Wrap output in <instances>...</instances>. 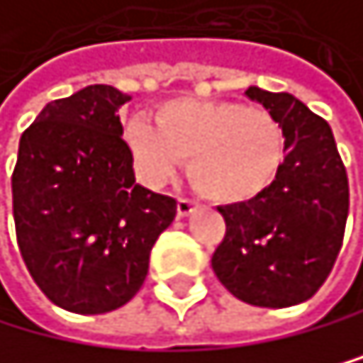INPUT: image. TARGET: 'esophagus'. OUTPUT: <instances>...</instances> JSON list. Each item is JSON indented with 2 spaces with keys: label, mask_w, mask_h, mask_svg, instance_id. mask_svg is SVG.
I'll return each mask as SVG.
<instances>
[{
  "label": "esophagus",
  "mask_w": 363,
  "mask_h": 363,
  "mask_svg": "<svg viewBox=\"0 0 363 363\" xmlns=\"http://www.w3.org/2000/svg\"><path fill=\"white\" fill-rule=\"evenodd\" d=\"M196 210V203L192 199H178V217H189Z\"/></svg>",
  "instance_id": "esophagus-1"
}]
</instances>
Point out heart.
Masks as SVG:
<instances>
[{"label":"heart","mask_w":363,"mask_h":363,"mask_svg":"<svg viewBox=\"0 0 363 363\" xmlns=\"http://www.w3.org/2000/svg\"><path fill=\"white\" fill-rule=\"evenodd\" d=\"M123 144L146 185H162L187 157L189 183L215 203L263 194L286 160L284 128L270 111L228 100L164 102L157 123L128 121Z\"/></svg>","instance_id":"1"}]
</instances>
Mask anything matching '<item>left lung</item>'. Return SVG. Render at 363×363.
<instances>
[{"label": "left lung", "instance_id": "8db88e82", "mask_svg": "<svg viewBox=\"0 0 363 363\" xmlns=\"http://www.w3.org/2000/svg\"><path fill=\"white\" fill-rule=\"evenodd\" d=\"M281 123L286 160L256 199L219 206L226 235L213 270L238 300L281 308L306 302L323 286L343 242L347 176L327 121L291 93L245 91Z\"/></svg>", "mask_w": 363, "mask_h": 363}]
</instances>
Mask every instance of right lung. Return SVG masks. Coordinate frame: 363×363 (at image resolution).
Listing matches in <instances>:
<instances>
[{"label": "right lung", "mask_w": 363, "mask_h": 363, "mask_svg": "<svg viewBox=\"0 0 363 363\" xmlns=\"http://www.w3.org/2000/svg\"><path fill=\"white\" fill-rule=\"evenodd\" d=\"M128 93L91 84L48 102L13 171L18 245L52 304L96 315L128 304L148 274L176 201L137 183L118 109Z\"/></svg>", "instance_id": "add662e5"}]
</instances>
